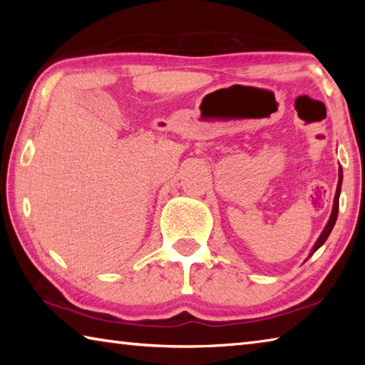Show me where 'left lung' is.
I'll return each mask as SVG.
<instances>
[{"label": "left lung", "mask_w": 365, "mask_h": 365, "mask_svg": "<svg viewBox=\"0 0 365 365\" xmlns=\"http://www.w3.org/2000/svg\"><path fill=\"white\" fill-rule=\"evenodd\" d=\"M341 182H343V170H341V168H339V180H338L335 200H333V207H331L330 219H329V222H327L324 232L320 233V237H319V240L316 242V245H314V248H312V251H311V256L320 248V246H322V245L327 242V238H329V235H330L331 230H333V225H335L336 217H338V205H339V191H341Z\"/></svg>", "instance_id": "8db88e82"}]
</instances>
